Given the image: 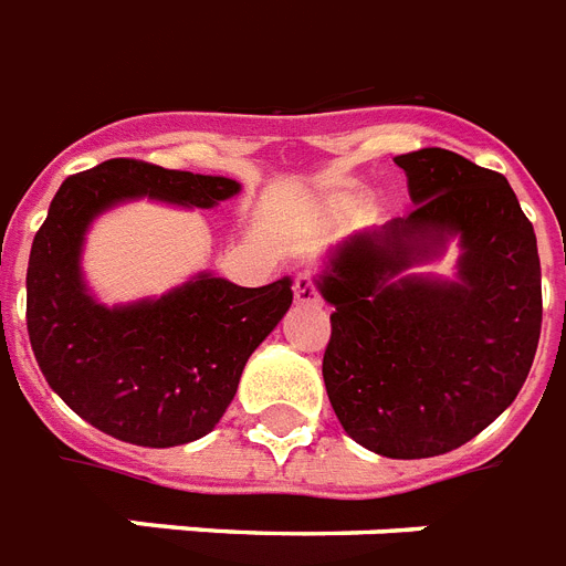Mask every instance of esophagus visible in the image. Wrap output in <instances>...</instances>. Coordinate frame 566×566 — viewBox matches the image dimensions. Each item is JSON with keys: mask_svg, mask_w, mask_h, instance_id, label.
Here are the masks:
<instances>
[{"mask_svg": "<svg viewBox=\"0 0 566 566\" xmlns=\"http://www.w3.org/2000/svg\"><path fill=\"white\" fill-rule=\"evenodd\" d=\"M292 289H295L297 304H315V301H318V283H315V277H312L310 271H301Z\"/></svg>", "mask_w": 566, "mask_h": 566, "instance_id": "1", "label": "esophagus"}]
</instances>
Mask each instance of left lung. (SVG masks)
Here are the masks:
<instances>
[{"mask_svg":"<svg viewBox=\"0 0 566 566\" xmlns=\"http://www.w3.org/2000/svg\"><path fill=\"white\" fill-rule=\"evenodd\" d=\"M409 216L345 239L318 289L329 315L324 386L356 444L429 459L468 444L523 388L541 338V256L500 171L447 148L395 157ZM463 245L455 281L405 269Z\"/></svg>","mask_w":566,"mask_h":566,"instance_id":"8db88e82","label":"left lung"}]
</instances>
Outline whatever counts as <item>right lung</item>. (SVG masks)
Instances as JSON below:
<instances>
[{"label": "right lung", "instance_id": "add662e5", "mask_svg": "<svg viewBox=\"0 0 566 566\" xmlns=\"http://www.w3.org/2000/svg\"><path fill=\"white\" fill-rule=\"evenodd\" d=\"M230 178L116 160L61 184L40 224L25 277L34 359L78 418L137 447H178L207 436L239 388L248 356L292 306V280L245 289L198 274L157 301L104 306L81 277L90 221L130 198L216 207Z\"/></svg>", "mask_w": 566, "mask_h": 566}]
</instances>
